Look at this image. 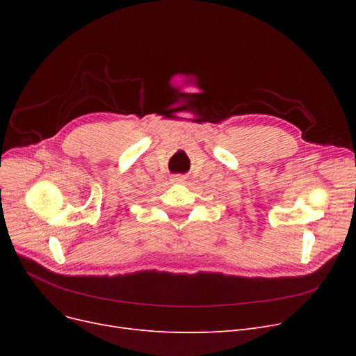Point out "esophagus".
<instances>
[{"instance_id":"esophagus-1","label":"esophagus","mask_w":356,"mask_h":356,"mask_svg":"<svg viewBox=\"0 0 356 356\" xmlns=\"http://www.w3.org/2000/svg\"><path fill=\"white\" fill-rule=\"evenodd\" d=\"M183 181H184L183 176H175L173 177V183H183Z\"/></svg>"}]
</instances>
